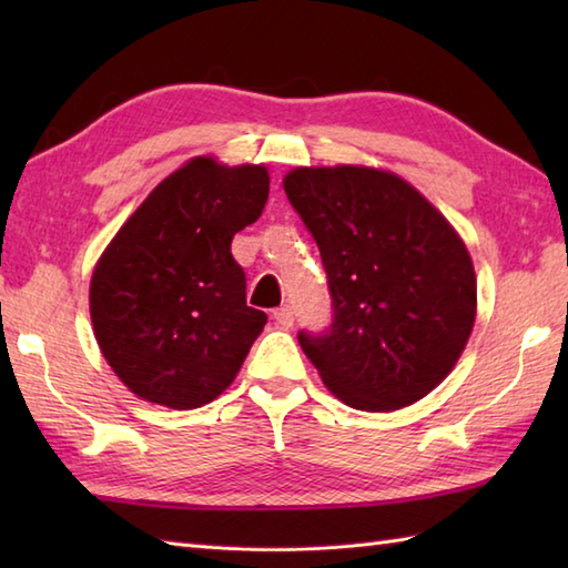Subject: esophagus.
<instances>
[{"instance_id": "esophagus-1", "label": "esophagus", "mask_w": 568, "mask_h": 568, "mask_svg": "<svg viewBox=\"0 0 568 568\" xmlns=\"http://www.w3.org/2000/svg\"><path fill=\"white\" fill-rule=\"evenodd\" d=\"M273 320H275V324H281L283 329H287V327H293V322H295V312H293V307H291V305H283V307L273 310Z\"/></svg>"}]
</instances>
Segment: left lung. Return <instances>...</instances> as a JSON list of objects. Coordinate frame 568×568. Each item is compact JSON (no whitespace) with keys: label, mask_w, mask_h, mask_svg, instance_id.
Instances as JSON below:
<instances>
[{"label":"left lung","mask_w":568,"mask_h":568,"mask_svg":"<svg viewBox=\"0 0 568 568\" xmlns=\"http://www.w3.org/2000/svg\"><path fill=\"white\" fill-rule=\"evenodd\" d=\"M327 271L334 317L297 339L342 403L388 413L449 376L476 322L462 236L403 178L366 165L295 168L283 180Z\"/></svg>","instance_id":"left-lung-1"}]
</instances>
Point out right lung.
<instances>
[{"mask_svg":"<svg viewBox=\"0 0 568 568\" xmlns=\"http://www.w3.org/2000/svg\"><path fill=\"white\" fill-rule=\"evenodd\" d=\"M268 185L263 165L197 155L141 202L94 265V339L143 400L202 407L236 378L268 317L246 305L232 239L258 220Z\"/></svg>","mask_w":568,"mask_h":568,"instance_id":"right-lung-1","label":"right lung"}]
</instances>
